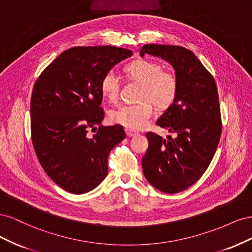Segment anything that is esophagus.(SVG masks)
Wrapping results in <instances>:
<instances>
[{
	"label": "esophagus",
	"instance_id": "34e87169",
	"mask_svg": "<svg viewBox=\"0 0 252 252\" xmlns=\"http://www.w3.org/2000/svg\"><path fill=\"white\" fill-rule=\"evenodd\" d=\"M126 134H127V136H135V135H138V133L136 132H134V131H132V130H128V129H126Z\"/></svg>",
	"mask_w": 252,
	"mask_h": 252
}]
</instances>
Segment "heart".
<instances>
[{"mask_svg":"<svg viewBox=\"0 0 252 252\" xmlns=\"http://www.w3.org/2000/svg\"><path fill=\"white\" fill-rule=\"evenodd\" d=\"M125 72L129 78L143 84L141 103L122 105L110 112L109 119L114 124L128 130H140L147 125L154 112L150 101L159 108H165L173 102L178 91L175 75L163 71V66L149 60H138L126 66ZM102 94L110 102H116L120 93V78L116 71L110 70L104 75L101 83ZM151 100L149 101V100Z\"/></svg>","mask_w":252,"mask_h":252,"instance_id":"heart-1","label":"heart"}]
</instances>
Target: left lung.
Masks as SVG:
<instances>
[{"label":"left lung","mask_w":252,"mask_h":252,"mask_svg":"<svg viewBox=\"0 0 252 252\" xmlns=\"http://www.w3.org/2000/svg\"><path fill=\"white\" fill-rule=\"evenodd\" d=\"M161 58L174 69L178 91L157 124L177 136L146 133L145 178L164 193H177L199 180L215 156L222 131L215 79L192 51L170 45H144L140 56Z\"/></svg>","instance_id":"left-lung-1"}]
</instances>
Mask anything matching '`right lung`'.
<instances>
[{"mask_svg":"<svg viewBox=\"0 0 252 252\" xmlns=\"http://www.w3.org/2000/svg\"><path fill=\"white\" fill-rule=\"evenodd\" d=\"M131 56V50L112 46L73 47L61 53L34 84L33 147L45 172L68 192L86 193L100 185L108 173L109 152L125 139L121 125H100L93 138L87 129H96L104 120V75Z\"/></svg>","mask_w":252,"mask_h":252,"instance_id":"obj_1","label":"right lung"}]
</instances>
